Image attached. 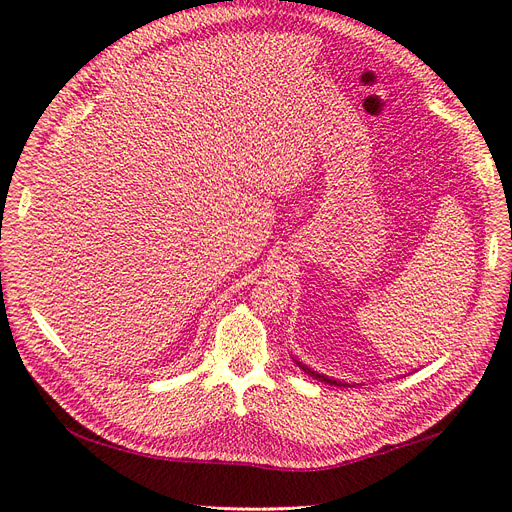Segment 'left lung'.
<instances>
[{
	"label": "left lung",
	"instance_id": "8db88e82",
	"mask_svg": "<svg viewBox=\"0 0 512 512\" xmlns=\"http://www.w3.org/2000/svg\"><path fill=\"white\" fill-rule=\"evenodd\" d=\"M295 365L299 367V369H304L308 375H312L314 380H318V382H325V384H329V386H350V384H346V382H339V380H333V377H329V375H325V373H318V371H314V369H310L308 365H304V363H299V361H295Z\"/></svg>",
	"mask_w": 512,
	"mask_h": 512
}]
</instances>
